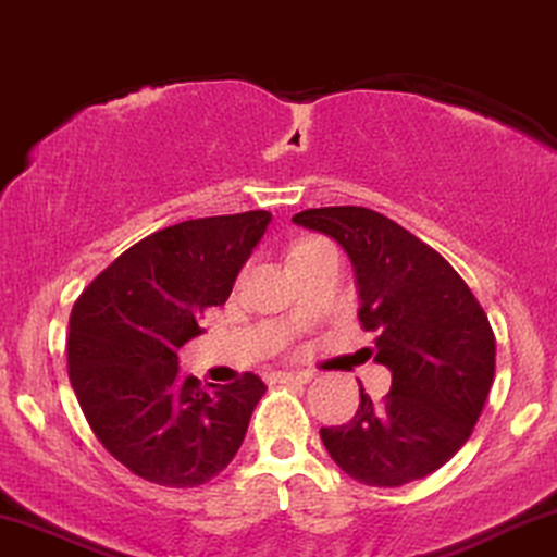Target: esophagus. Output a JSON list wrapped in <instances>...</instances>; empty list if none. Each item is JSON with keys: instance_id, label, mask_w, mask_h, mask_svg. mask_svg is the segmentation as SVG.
<instances>
[{"instance_id": "obj_1", "label": "esophagus", "mask_w": 557, "mask_h": 557, "mask_svg": "<svg viewBox=\"0 0 557 557\" xmlns=\"http://www.w3.org/2000/svg\"><path fill=\"white\" fill-rule=\"evenodd\" d=\"M313 379V373L308 371H280L274 373V381L277 384H308Z\"/></svg>"}]
</instances>
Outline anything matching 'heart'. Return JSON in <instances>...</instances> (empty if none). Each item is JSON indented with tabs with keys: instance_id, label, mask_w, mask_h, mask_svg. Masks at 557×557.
Instances as JSON below:
<instances>
[{
	"instance_id": "obj_1",
	"label": "heart",
	"mask_w": 557,
	"mask_h": 557,
	"mask_svg": "<svg viewBox=\"0 0 557 557\" xmlns=\"http://www.w3.org/2000/svg\"><path fill=\"white\" fill-rule=\"evenodd\" d=\"M311 244H317V240H308V244H300V246H296V249H293V253L300 251V249H306V246H311ZM293 253H290V257H293Z\"/></svg>"
}]
</instances>
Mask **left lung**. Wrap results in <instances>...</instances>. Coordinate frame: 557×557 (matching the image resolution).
<instances>
[{
	"mask_svg": "<svg viewBox=\"0 0 557 557\" xmlns=\"http://www.w3.org/2000/svg\"><path fill=\"white\" fill-rule=\"evenodd\" d=\"M293 223L343 246L358 283V319L376 334L392 392L360 386L350 423L321 428L339 470L373 487H399L444 467L470 438L495 373V334L448 261L368 207H319Z\"/></svg>",
	"mask_w": 557,
	"mask_h": 557,
	"instance_id": "obj_1",
	"label": "left lung"
}]
</instances>
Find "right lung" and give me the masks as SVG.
Here are the masks:
<instances>
[{"mask_svg": "<svg viewBox=\"0 0 557 557\" xmlns=\"http://www.w3.org/2000/svg\"><path fill=\"white\" fill-rule=\"evenodd\" d=\"M272 214L186 220L124 251L92 280L70 317L66 366L79 407L106 451L147 482L197 487L231 465L267 392L246 373L202 386L178 350L199 317L231 296Z\"/></svg>", "mask_w": 557, "mask_h": 557, "instance_id": "obj_1", "label": "right lung"}]
</instances>
